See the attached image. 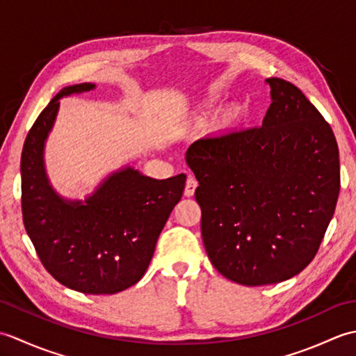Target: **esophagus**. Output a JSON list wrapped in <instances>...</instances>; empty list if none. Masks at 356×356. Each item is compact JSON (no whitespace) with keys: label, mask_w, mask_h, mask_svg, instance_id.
Returning <instances> with one entry per match:
<instances>
[{"label":"esophagus","mask_w":356,"mask_h":356,"mask_svg":"<svg viewBox=\"0 0 356 356\" xmlns=\"http://www.w3.org/2000/svg\"><path fill=\"white\" fill-rule=\"evenodd\" d=\"M195 188H197V180H195V177H193V176H188L186 184H185V191H184L186 197H191V195H194Z\"/></svg>","instance_id":"esophagus-1"}]
</instances>
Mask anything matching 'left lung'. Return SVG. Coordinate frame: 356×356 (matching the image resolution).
Segmentation results:
<instances>
[{"label": "left lung", "instance_id": "left-lung-1", "mask_svg": "<svg viewBox=\"0 0 356 356\" xmlns=\"http://www.w3.org/2000/svg\"><path fill=\"white\" fill-rule=\"evenodd\" d=\"M266 82L272 102L261 127L205 136L186 151L207 254L245 286L300 274L318 252L339 194L330 125L298 87Z\"/></svg>", "mask_w": 356, "mask_h": 356}]
</instances>
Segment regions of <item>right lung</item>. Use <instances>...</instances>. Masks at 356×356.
<instances>
[{
	"label": "right lung",
	"instance_id": "right-lung-1",
	"mask_svg": "<svg viewBox=\"0 0 356 356\" xmlns=\"http://www.w3.org/2000/svg\"><path fill=\"white\" fill-rule=\"evenodd\" d=\"M93 88L90 82L63 88L30 128L21 154V208L49 274L73 291L102 295L125 291L145 274L159 234L182 199L186 176L157 180L127 166L84 202L56 194L44 168L45 139L59 99Z\"/></svg>",
	"mask_w": 356,
	"mask_h": 356
}]
</instances>
